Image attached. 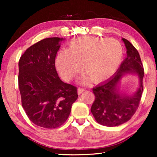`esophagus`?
Segmentation results:
<instances>
[{"label": "esophagus", "mask_w": 157, "mask_h": 157, "mask_svg": "<svg viewBox=\"0 0 157 157\" xmlns=\"http://www.w3.org/2000/svg\"><path fill=\"white\" fill-rule=\"evenodd\" d=\"M84 91H85L84 89H83V88L79 87L78 89V94H81V93H82V92H83Z\"/></svg>", "instance_id": "esophagus-1"}]
</instances>
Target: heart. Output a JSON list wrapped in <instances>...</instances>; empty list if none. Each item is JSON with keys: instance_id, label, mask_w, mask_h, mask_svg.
<instances>
[{"instance_id": "b5f03b06", "label": "heart", "mask_w": 157, "mask_h": 157, "mask_svg": "<svg viewBox=\"0 0 157 157\" xmlns=\"http://www.w3.org/2000/svg\"><path fill=\"white\" fill-rule=\"evenodd\" d=\"M123 56V48L113 38L86 36L71 42L68 50L58 53L56 65L62 78L74 79L81 69L85 73L81 77V83L90 79L94 83L106 80L117 69Z\"/></svg>"}]
</instances>
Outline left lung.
Segmentation results:
<instances>
[{
	"label": "left lung",
	"mask_w": 157,
	"mask_h": 157,
	"mask_svg": "<svg viewBox=\"0 0 157 157\" xmlns=\"http://www.w3.org/2000/svg\"><path fill=\"white\" fill-rule=\"evenodd\" d=\"M126 48L127 56L122 62L114 76L92 89L95 100L91 111L96 121L103 126H119L131 119L138 109L143 93L142 80L144 76L143 64L138 51L125 38H122ZM125 73H136L140 85L133 96L120 95L117 85Z\"/></svg>",
	"instance_id": "1"
}]
</instances>
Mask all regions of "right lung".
Returning <instances> with one entry per match:
<instances>
[{
	"label": "right lung",
	"mask_w": 157,
	"mask_h": 157,
	"mask_svg": "<svg viewBox=\"0 0 157 157\" xmlns=\"http://www.w3.org/2000/svg\"><path fill=\"white\" fill-rule=\"evenodd\" d=\"M63 38H44L26 49L19 60L21 104L34 124L56 128L67 120L78 98L77 88L62 81L55 59Z\"/></svg>",
	"instance_id": "1"
}]
</instances>
